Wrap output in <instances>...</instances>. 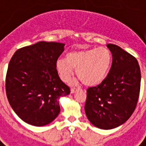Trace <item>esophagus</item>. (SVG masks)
Masks as SVG:
<instances>
[{
	"instance_id": "obj_1",
	"label": "esophagus",
	"mask_w": 146,
	"mask_h": 146,
	"mask_svg": "<svg viewBox=\"0 0 146 146\" xmlns=\"http://www.w3.org/2000/svg\"><path fill=\"white\" fill-rule=\"evenodd\" d=\"M78 89H76V88H72V89H71V93H75L77 91Z\"/></svg>"
}]
</instances>
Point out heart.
<instances>
[{
	"instance_id": "1",
	"label": "heart",
	"mask_w": 146,
	"mask_h": 146,
	"mask_svg": "<svg viewBox=\"0 0 146 146\" xmlns=\"http://www.w3.org/2000/svg\"><path fill=\"white\" fill-rule=\"evenodd\" d=\"M112 54L106 47L74 50L66 54V59L56 62V70L63 82H67L74 70L86 86H96L105 79L111 67Z\"/></svg>"
}]
</instances>
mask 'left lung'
I'll return each mask as SVG.
<instances>
[{"mask_svg": "<svg viewBox=\"0 0 146 146\" xmlns=\"http://www.w3.org/2000/svg\"><path fill=\"white\" fill-rule=\"evenodd\" d=\"M112 54V65L106 78L87 89L85 111L95 127L103 129L117 127L135 111L140 92L141 72L136 57L113 44H107Z\"/></svg>", "mask_w": 146, "mask_h": 146, "instance_id": "obj_1", "label": "left lung"}]
</instances>
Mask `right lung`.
Masks as SVG:
<instances>
[{"label":"right lung","instance_id":"1","mask_svg":"<svg viewBox=\"0 0 146 146\" xmlns=\"http://www.w3.org/2000/svg\"><path fill=\"white\" fill-rule=\"evenodd\" d=\"M64 44L39 42L18 50L8 64L6 94L15 113L29 124L41 127L59 114L58 98L70 93L60 79L56 62Z\"/></svg>","mask_w":146,"mask_h":146}]
</instances>
